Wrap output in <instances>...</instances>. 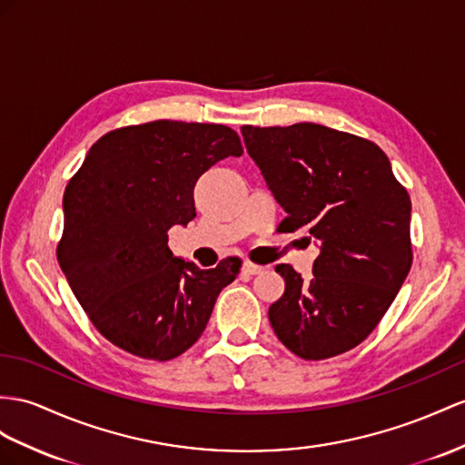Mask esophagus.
Returning a JSON list of instances; mask_svg holds the SVG:
<instances>
[{"label":"esophagus","instance_id":"34e87169","mask_svg":"<svg viewBox=\"0 0 465 465\" xmlns=\"http://www.w3.org/2000/svg\"><path fill=\"white\" fill-rule=\"evenodd\" d=\"M243 271L247 272V275H259V272L265 271V267L263 265H257V263H252V261H245Z\"/></svg>","mask_w":465,"mask_h":465}]
</instances>
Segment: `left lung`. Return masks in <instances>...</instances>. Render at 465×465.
<instances>
[{"mask_svg": "<svg viewBox=\"0 0 465 465\" xmlns=\"http://www.w3.org/2000/svg\"><path fill=\"white\" fill-rule=\"evenodd\" d=\"M249 157L320 255L312 279L277 265L284 292L269 308L277 338L302 360H328L371 334L412 265L411 198L373 141L318 124L242 127Z\"/></svg>", "mask_w": 465, "mask_h": 465, "instance_id": "obj_1", "label": "left lung"}]
</instances>
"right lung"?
I'll use <instances>...</instances> for the list:
<instances>
[{"mask_svg": "<svg viewBox=\"0 0 465 465\" xmlns=\"http://www.w3.org/2000/svg\"><path fill=\"white\" fill-rule=\"evenodd\" d=\"M233 129L159 119L119 127L90 147L66 184L56 257L80 306L114 346L169 361L204 331L242 263L198 269L169 249L173 225L194 220V184L242 157Z\"/></svg>", "mask_w": 465, "mask_h": 465, "instance_id": "obj_1", "label": "right lung"}]
</instances>
